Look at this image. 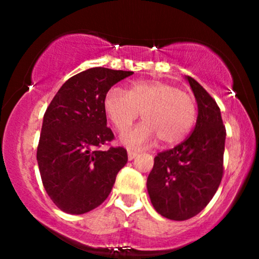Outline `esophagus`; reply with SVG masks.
I'll list each match as a JSON object with an SVG mask.
<instances>
[{"label": "esophagus", "mask_w": 259, "mask_h": 259, "mask_svg": "<svg viewBox=\"0 0 259 259\" xmlns=\"http://www.w3.org/2000/svg\"><path fill=\"white\" fill-rule=\"evenodd\" d=\"M136 156H138V152H136V151H132V150L127 151V158H129V160H133Z\"/></svg>", "instance_id": "esophagus-1"}]
</instances>
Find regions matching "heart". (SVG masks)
<instances>
[{
    "label": "heart",
    "instance_id": "obj_1",
    "mask_svg": "<svg viewBox=\"0 0 259 259\" xmlns=\"http://www.w3.org/2000/svg\"><path fill=\"white\" fill-rule=\"evenodd\" d=\"M106 115L119 133H125L134 121L144 123L124 136L132 146L159 139L163 145L179 144L190 133L196 119V102L189 92L158 80H142L130 85L126 92L112 88L103 99Z\"/></svg>",
    "mask_w": 259,
    "mask_h": 259
}]
</instances>
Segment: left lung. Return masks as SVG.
<instances>
[{
    "instance_id": "left-lung-1",
    "label": "left lung",
    "mask_w": 259,
    "mask_h": 259,
    "mask_svg": "<svg viewBox=\"0 0 259 259\" xmlns=\"http://www.w3.org/2000/svg\"><path fill=\"white\" fill-rule=\"evenodd\" d=\"M197 101L195 129L174 148L157 153L147 178L154 209L171 221H186L209 203L221 184L227 130L213 97L191 76Z\"/></svg>"
}]
</instances>
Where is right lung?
Listing matches in <instances>:
<instances>
[{"label": "right lung", "instance_id": "1", "mask_svg": "<svg viewBox=\"0 0 259 259\" xmlns=\"http://www.w3.org/2000/svg\"><path fill=\"white\" fill-rule=\"evenodd\" d=\"M133 74L84 70L62 85L45 112L37 164L47 195L65 213L84 214L103 203L126 164L124 147L97 148L114 139L103 109L107 91Z\"/></svg>", "mask_w": 259, "mask_h": 259}]
</instances>
